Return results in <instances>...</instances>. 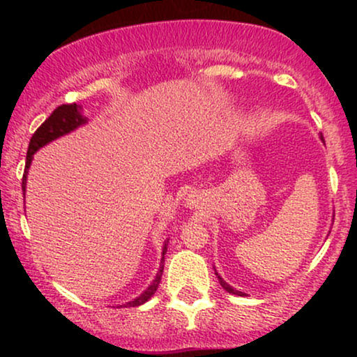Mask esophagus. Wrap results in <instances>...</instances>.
<instances>
[{
  "label": "esophagus",
  "instance_id": "obj_1",
  "mask_svg": "<svg viewBox=\"0 0 357 357\" xmlns=\"http://www.w3.org/2000/svg\"><path fill=\"white\" fill-rule=\"evenodd\" d=\"M199 204V195H196V192H191V195H188L186 198V206L188 208H196Z\"/></svg>",
  "mask_w": 357,
  "mask_h": 357
}]
</instances>
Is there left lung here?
Wrapping results in <instances>:
<instances>
[{"label": "left lung", "instance_id": "left-lung-1", "mask_svg": "<svg viewBox=\"0 0 357 357\" xmlns=\"http://www.w3.org/2000/svg\"><path fill=\"white\" fill-rule=\"evenodd\" d=\"M321 139L324 141V137L321 136ZM215 273H216V277H218V280H220V284H221V287H223L225 290H227V292H230V294H233V296H247V294L245 292H240V290H236V289H233V287L230 285V284H227V282L223 280V278H221V275L218 272H216L215 270Z\"/></svg>", "mask_w": 357, "mask_h": 357}]
</instances>
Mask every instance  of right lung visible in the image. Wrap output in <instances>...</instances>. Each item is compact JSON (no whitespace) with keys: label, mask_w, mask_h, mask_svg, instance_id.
I'll return each instance as SVG.
<instances>
[{"label":"right lung","mask_w":357,"mask_h":357,"mask_svg":"<svg viewBox=\"0 0 357 357\" xmlns=\"http://www.w3.org/2000/svg\"><path fill=\"white\" fill-rule=\"evenodd\" d=\"M87 124V117L82 114V107L77 104H65L56 107L52 112V116L43 122L42 126L36 129V132L31 136L30 144H28V153H26V167H24V174H23V181H22V188H23V195L26 192V176H28V169H30L31 161H33V154L36 151H40L42 147L47 144H50L52 141L59 139L61 136H67V134L73 132L79 127ZM167 243H169V238L165 240V245H162V253H161V264H159L158 273H155L154 280L151 282V285L147 287L144 292L141 296H137L136 298H132L130 302H126V304L119 305V307H137L142 305L144 302L149 301L151 297L154 296V292L158 290L159 282H161L162 277V270H165V253L167 252Z\"/></svg>","instance_id":"add662e5"}]
</instances>
